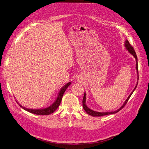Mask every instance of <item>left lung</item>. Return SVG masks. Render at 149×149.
I'll list each match as a JSON object with an SVG mask.
<instances>
[{
	"instance_id": "8db88e82",
	"label": "left lung",
	"mask_w": 149,
	"mask_h": 149,
	"mask_svg": "<svg viewBox=\"0 0 149 149\" xmlns=\"http://www.w3.org/2000/svg\"><path fill=\"white\" fill-rule=\"evenodd\" d=\"M125 46L126 47V48L127 49L128 52H130L131 54H132L134 57L136 59V71H137V74H138V59H137V56H136V53L134 50V48L132 47V45L130 44V42H129V41L127 40H126L125 41ZM137 84L138 83H136V85L135 86V87L134 88V90L132 91V92L131 93V94L129 95V96L127 97V98L126 99V100L125 101V102H124L123 105L119 108L117 110L115 111H111V112H103V113H101V112H97V111H95L93 110H92L91 109H90L89 108H88L86 104V93H84V96H83V107L84 108V110L86 111V112L89 114L91 115L92 116H93V117H100V116H105V115H108V114H115L117 112L119 111L120 110H121L125 106V105L127 104L128 100H130V98L131 97V96L132 95V94L133 93V92H134V91L135 90V88L137 86Z\"/></svg>"
}]
</instances>
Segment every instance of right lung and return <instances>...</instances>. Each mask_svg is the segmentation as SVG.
Instances as JSON below:
<instances>
[{"label":"right lung","instance_id":"right-lung-1","mask_svg":"<svg viewBox=\"0 0 149 149\" xmlns=\"http://www.w3.org/2000/svg\"><path fill=\"white\" fill-rule=\"evenodd\" d=\"M71 84V82H69L68 83H67L66 84H65L62 88L61 90L60 91V92H59L58 96L56 99V101L49 107L44 108V109H29V108H27L26 107H24L23 106H22L20 104H19L18 102H17L18 105L20 106L23 109H24V110L29 112V113H31L35 114H37V115H48V114H50L53 113H54L57 109L58 107V106L60 105L61 102L62 101V96L65 93V92L66 91V88L68 87V86Z\"/></svg>","mask_w":149,"mask_h":149}]
</instances>
